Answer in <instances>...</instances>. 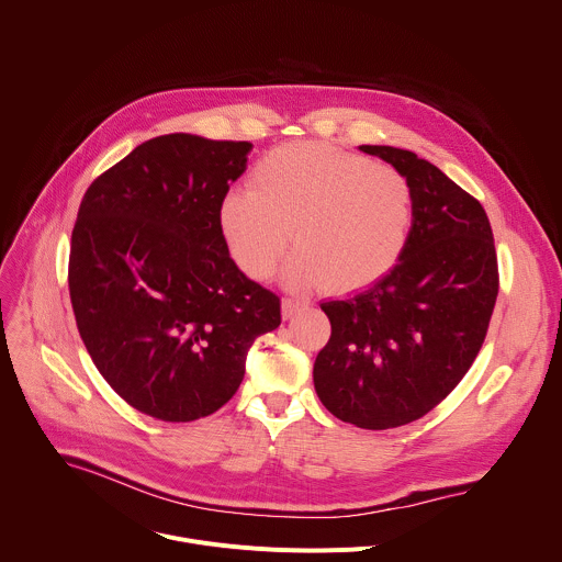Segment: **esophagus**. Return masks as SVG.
<instances>
[{"instance_id": "esophagus-1", "label": "esophagus", "mask_w": 562, "mask_h": 562, "mask_svg": "<svg viewBox=\"0 0 562 562\" xmlns=\"http://www.w3.org/2000/svg\"><path fill=\"white\" fill-rule=\"evenodd\" d=\"M302 308H304V302H300V300H293V297H284L282 300V315L284 317H293Z\"/></svg>"}]
</instances>
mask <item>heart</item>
I'll return each instance as SVG.
<instances>
[{"label": "heart", "mask_w": 562, "mask_h": 562, "mask_svg": "<svg viewBox=\"0 0 562 562\" xmlns=\"http://www.w3.org/2000/svg\"><path fill=\"white\" fill-rule=\"evenodd\" d=\"M249 187L222 198L217 220L233 262L254 280L278 271L291 231V286L327 282L334 293H353L382 280L407 249L414 193L386 165L297 142L267 153Z\"/></svg>", "instance_id": "b5f03b06"}]
</instances>
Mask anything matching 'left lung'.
Here are the masks:
<instances>
[{"mask_svg":"<svg viewBox=\"0 0 562 562\" xmlns=\"http://www.w3.org/2000/svg\"><path fill=\"white\" fill-rule=\"evenodd\" d=\"M360 150L412 184V235L373 286L319 304L331 338L313 382L336 418L378 431L423 418L458 386L485 342L501 278L483 204L412 150Z\"/></svg>","mask_w":562,"mask_h":562,"instance_id":"left-lung-1","label":"left lung"}]
</instances>
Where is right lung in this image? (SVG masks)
<instances>
[{
    "label": "right lung",
    "instance_id": "1",
    "mask_svg": "<svg viewBox=\"0 0 562 562\" xmlns=\"http://www.w3.org/2000/svg\"><path fill=\"white\" fill-rule=\"evenodd\" d=\"M251 142L189 133L142 142L93 180L70 235L77 331L102 378L157 420L191 423L235 395L280 297L228 256L220 202Z\"/></svg>",
    "mask_w": 562,
    "mask_h": 562
}]
</instances>
